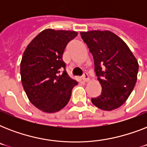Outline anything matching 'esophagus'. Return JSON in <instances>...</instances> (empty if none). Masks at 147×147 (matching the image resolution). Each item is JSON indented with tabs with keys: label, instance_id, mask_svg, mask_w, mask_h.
Returning <instances> with one entry per match:
<instances>
[{
	"label": "esophagus",
	"instance_id": "esophagus-1",
	"mask_svg": "<svg viewBox=\"0 0 147 147\" xmlns=\"http://www.w3.org/2000/svg\"><path fill=\"white\" fill-rule=\"evenodd\" d=\"M82 79L84 82H88L89 81V76H88L87 72H85V73L83 74Z\"/></svg>",
	"mask_w": 147,
	"mask_h": 147
}]
</instances>
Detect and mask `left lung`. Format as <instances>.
<instances>
[{
    "mask_svg": "<svg viewBox=\"0 0 147 147\" xmlns=\"http://www.w3.org/2000/svg\"><path fill=\"white\" fill-rule=\"evenodd\" d=\"M93 55L94 71L102 90L92 104L104 111L118 108L131 94L137 82L139 65L127 45L111 31L80 33Z\"/></svg>",
    "mask_w": 147,
    "mask_h": 147,
    "instance_id": "left-lung-1",
    "label": "left lung"
}]
</instances>
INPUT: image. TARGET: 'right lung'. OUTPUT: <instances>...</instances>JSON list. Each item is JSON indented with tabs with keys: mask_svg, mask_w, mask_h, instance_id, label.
Masks as SVG:
<instances>
[{
	"mask_svg": "<svg viewBox=\"0 0 147 147\" xmlns=\"http://www.w3.org/2000/svg\"><path fill=\"white\" fill-rule=\"evenodd\" d=\"M78 33L47 29L27 46L20 62V76L29 100L38 109L54 113L69 101L78 82L65 71L62 55Z\"/></svg>",
	"mask_w": 147,
	"mask_h": 147,
	"instance_id": "add662e5",
	"label": "right lung"
}]
</instances>
